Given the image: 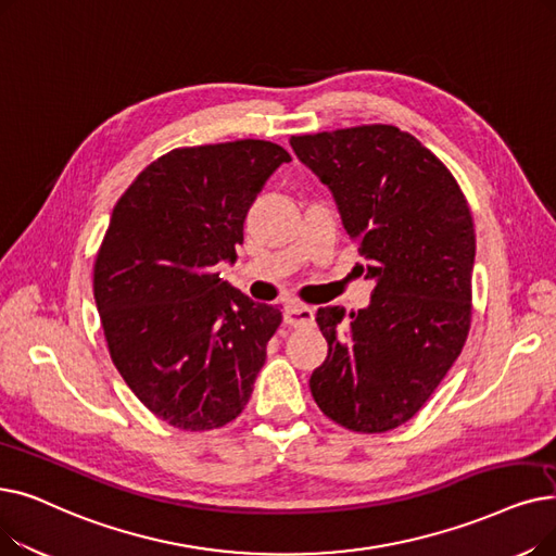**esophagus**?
<instances>
[{
	"label": "esophagus",
	"instance_id": "1",
	"mask_svg": "<svg viewBox=\"0 0 556 556\" xmlns=\"http://www.w3.org/2000/svg\"><path fill=\"white\" fill-rule=\"evenodd\" d=\"M283 323L291 325V327H308V325L316 323V311H313L306 304L291 302L283 311Z\"/></svg>",
	"mask_w": 556,
	"mask_h": 556
}]
</instances>
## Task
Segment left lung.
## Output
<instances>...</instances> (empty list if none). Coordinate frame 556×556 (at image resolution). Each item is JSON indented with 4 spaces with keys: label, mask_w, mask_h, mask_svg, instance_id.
I'll return each mask as SVG.
<instances>
[{
    "label": "left lung",
    "mask_w": 556,
    "mask_h": 556,
    "mask_svg": "<svg viewBox=\"0 0 556 556\" xmlns=\"http://www.w3.org/2000/svg\"><path fill=\"white\" fill-rule=\"evenodd\" d=\"M291 148L333 195L375 279L366 308H318L329 354L308 386L345 429L412 420L462 354L472 316L475 225L447 167L412 134L366 125L293 136ZM364 270V265H361Z\"/></svg>",
    "instance_id": "obj_1"
}]
</instances>
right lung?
<instances>
[{"label":"right lung","mask_w":556,"mask_h":556,"mask_svg":"<svg viewBox=\"0 0 556 556\" xmlns=\"http://www.w3.org/2000/svg\"><path fill=\"white\" fill-rule=\"evenodd\" d=\"M291 161L268 140L163 154L117 200L94 258V304L117 372L167 425L218 429L243 412L281 311L215 273L248 211Z\"/></svg>","instance_id":"add662e5"}]
</instances>
